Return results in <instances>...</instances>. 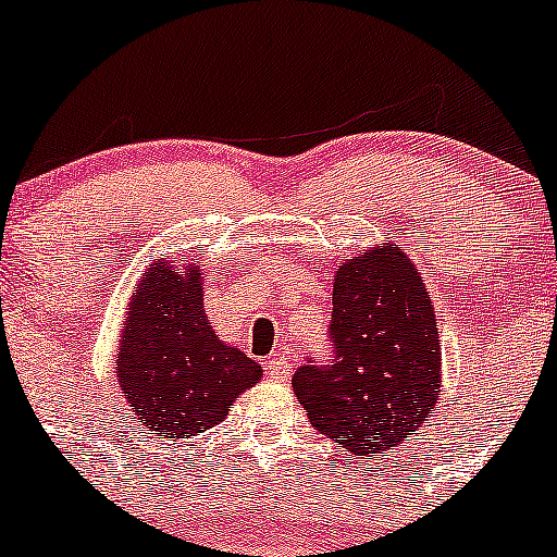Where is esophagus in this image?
<instances>
[{
    "mask_svg": "<svg viewBox=\"0 0 557 557\" xmlns=\"http://www.w3.org/2000/svg\"><path fill=\"white\" fill-rule=\"evenodd\" d=\"M290 372V359L285 357V354H272V359L267 362V375L272 377V381H288Z\"/></svg>",
    "mask_w": 557,
    "mask_h": 557,
    "instance_id": "1",
    "label": "esophagus"
}]
</instances>
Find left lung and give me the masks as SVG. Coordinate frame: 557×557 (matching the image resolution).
<instances>
[{
    "mask_svg": "<svg viewBox=\"0 0 557 557\" xmlns=\"http://www.w3.org/2000/svg\"><path fill=\"white\" fill-rule=\"evenodd\" d=\"M330 364H307L293 391L309 423L372 460L401 444L433 412L442 346L423 277L401 248L381 243L344 261L333 283Z\"/></svg>",
    "mask_w": 557,
    "mask_h": 557,
    "instance_id": "8db88e82",
    "label": "left lung"
}]
</instances>
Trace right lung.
<instances>
[{
	"label": "right lung",
	"mask_w": 557,
	"mask_h": 557,
	"mask_svg": "<svg viewBox=\"0 0 557 557\" xmlns=\"http://www.w3.org/2000/svg\"><path fill=\"white\" fill-rule=\"evenodd\" d=\"M119 388L152 438H187L227 418L261 368L219 341L203 309L200 267L156 261L132 296L119 341Z\"/></svg>",
	"instance_id": "right-lung-1"
}]
</instances>
